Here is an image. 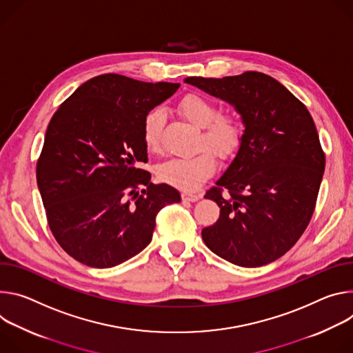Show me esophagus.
I'll list each match as a JSON object with an SVG mask.
<instances>
[{
	"label": "esophagus",
	"instance_id": "34e87169",
	"mask_svg": "<svg viewBox=\"0 0 353 353\" xmlns=\"http://www.w3.org/2000/svg\"><path fill=\"white\" fill-rule=\"evenodd\" d=\"M182 199L188 201V202H196L201 199V194L199 193H194V192H182Z\"/></svg>",
	"mask_w": 353,
	"mask_h": 353
}]
</instances>
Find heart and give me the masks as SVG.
<instances>
[{"instance_id":"1","label":"heart","mask_w":353,"mask_h":353,"mask_svg":"<svg viewBox=\"0 0 353 353\" xmlns=\"http://www.w3.org/2000/svg\"><path fill=\"white\" fill-rule=\"evenodd\" d=\"M178 110L188 122L202 130L201 145L206 144L220 157L236 152L243 141V125L234 114L219 113L217 105L199 94H188L178 102ZM161 113L150 112L143 123V144L148 152H159ZM216 168L214 157L209 150H201L188 157H178L163 163L157 175L170 185L181 189L199 186Z\"/></svg>"}]
</instances>
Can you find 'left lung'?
<instances>
[{
  "label": "left lung",
  "instance_id": "1",
  "mask_svg": "<svg viewBox=\"0 0 353 353\" xmlns=\"http://www.w3.org/2000/svg\"><path fill=\"white\" fill-rule=\"evenodd\" d=\"M185 83L232 105L245 128L234 160L205 194L220 208L219 220L202 230L205 244L244 268L276 261L297 243L316 209L325 154L314 121L263 72L188 77Z\"/></svg>",
  "mask_w": 353,
  "mask_h": 353
}]
</instances>
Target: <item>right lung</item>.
Masks as SVG:
<instances>
[{"label":"right lung","mask_w":353,"mask_h":353,"mask_svg":"<svg viewBox=\"0 0 353 353\" xmlns=\"http://www.w3.org/2000/svg\"><path fill=\"white\" fill-rule=\"evenodd\" d=\"M179 84L102 74L56 110L37 160L36 179L60 247L91 268H112L141 252L155 217L179 192L150 182L143 123Z\"/></svg>","instance_id":"obj_1"}]
</instances>
